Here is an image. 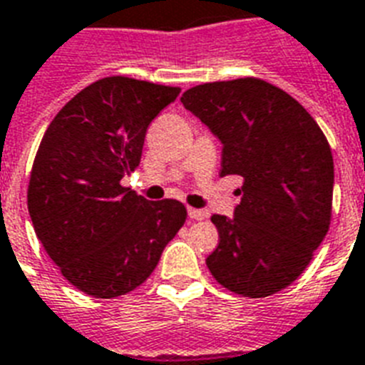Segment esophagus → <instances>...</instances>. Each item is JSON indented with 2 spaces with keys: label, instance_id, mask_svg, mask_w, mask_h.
Here are the masks:
<instances>
[{
  "label": "esophagus",
  "instance_id": "esophagus-1",
  "mask_svg": "<svg viewBox=\"0 0 365 365\" xmlns=\"http://www.w3.org/2000/svg\"><path fill=\"white\" fill-rule=\"evenodd\" d=\"M187 215L191 219H195V221H202L204 219V212L202 210H197V208H189Z\"/></svg>",
  "mask_w": 365,
  "mask_h": 365
}]
</instances>
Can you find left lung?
I'll use <instances>...</instances> for the list:
<instances>
[{"label": "left lung", "mask_w": 365, "mask_h": 365, "mask_svg": "<svg viewBox=\"0 0 365 365\" xmlns=\"http://www.w3.org/2000/svg\"><path fill=\"white\" fill-rule=\"evenodd\" d=\"M221 142V176L244 180L232 217L212 215L215 279L250 298L279 292L307 268L330 227L334 159L327 136L296 99L264 80L195 86L182 96Z\"/></svg>", "instance_id": "1"}]
</instances>
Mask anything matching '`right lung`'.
<instances>
[{
    "instance_id": "right-lung-1",
    "label": "right lung",
    "mask_w": 365,
    "mask_h": 365,
    "mask_svg": "<svg viewBox=\"0 0 365 365\" xmlns=\"http://www.w3.org/2000/svg\"><path fill=\"white\" fill-rule=\"evenodd\" d=\"M180 88L110 76L56 114L35 155L28 210L37 238L71 285L115 298L150 277L182 229V202L146 200L121 178L138 167L148 125Z\"/></svg>"
}]
</instances>
